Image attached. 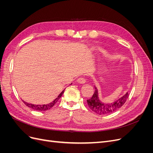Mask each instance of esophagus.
<instances>
[{"label":"esophagus","mask_w":153,"mask_h":153,"mask_svg":"<svg viewBox=\"0 0 153 153\" xmlns=\"http://www.w3.org/2000/svg\"><path fill=\"white\" fill-rule=\"evenodd\" d=\"M77 82H78V83H80V84H84V83H85L86 80H85V79L84 78L80 77V78H78Z\"/></svg>","instance_id":"obj_1"}]
</instances>
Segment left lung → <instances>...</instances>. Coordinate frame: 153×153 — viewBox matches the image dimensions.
I'll use <instances>...</instances> for the list:
<instances>
[{
  "mask_svg": "<svg viewBox=\"0 0 153 153\" xmlns=\"http://www.w3.org/2000/svg\"><path fill=\"white\" fill-rule=\"evenodd\" d=\"M94 87L95 91L93 96L91 98L87 100V102L90 109L99 115L109 114L118 110L125 103L129 96L128 92H127L121 98L114 101L113 103H103L99 100L98 89L95 86Z\"/></svg>",
  "mask_w": 153,
  "mask_h": 153,
  "instance_id": "left-lung-1",
  "label": "left lung"
}]
</instances>
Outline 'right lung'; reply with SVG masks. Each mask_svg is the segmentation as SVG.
<instances>
[{
  "instance_id": "obj_1",
  "label": "right lung",
  "mask_w": 153,
  "mask_h": 153,
  "mask_svg": "<svg viewBox=\"0 0 153 153\" xmlns=\"http://www.w3.org/2000/svg\"><path fill=\"white\" fill-rule=\"evenodd\" d=\"M64 92V90H63L61 93H60V94L57 96V98H55L52 102H51L48 104H46V105H34V104H31V103H27L25 101H24V100L23 101V102L25 103V105H27V106H29L30 108L35 110H38V111H45V110H48L49 109H50L51 108H52L53 106H54V105L57 102V101L61 98V97L62 96V95L63 94Z\"/></svg>"
}]
</instances>
